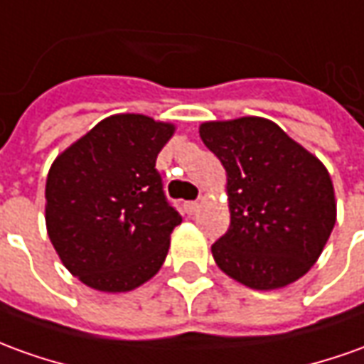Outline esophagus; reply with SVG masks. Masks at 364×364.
Returning <instances> with one entry per match:
<instances>
[{"label": "esophagus", "instance_id": "obj_1", "mask_svg": "<svg viewBox=\"0 0 364 364\" xmlns=\"http://www.w3.org/2000/svg\"><path fill=\"white\" fill-rule=\"evenodd\" d=\"M186 212L188 214H196L198 210H200V202H186Z\"/></svg>", "mask_w": 364, "mask_h": 364}]
</instances>
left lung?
<instances>
[{"label": "left lung", "mask_w": 364, "mask_h": 364, "mask_svg": "<svg viewBox=\"0 0 364 364\" xmlns=\"http://www.w3.org/2000/svg\"><path fill=\"white\" fill-rule=\"evenodd\" d=\"M200 139L228 180L230 228L212 245L215 265L255 291L297 282L319 259L337 222L325 164L262 117L208 120Z\"/></svg>", "instance_id": "left-lung-1"}]
</instances>
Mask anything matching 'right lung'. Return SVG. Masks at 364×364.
Returning a JSON list of instances; mask_svg holds the SVG:
<instances>
[{"label": "right lung", "mask_w": 364, "mask_h": 364, "mask_svg": "<svg viewBox=\"0 0 364 364\" xmlns=\"http://www.w3.org/2000/svg\"><path fill=\"white\" fill-rule=\"evenodd\" d=\"M176 132L134 112L102 119L53 160L45 224L59 259L87 287L127 293L152 279L182 215L170 206L156 156Z\"/></svg>", "instance_id": "1"}]
</instances>
